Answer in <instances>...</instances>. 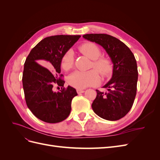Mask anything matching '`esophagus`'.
Wrapping results in <instances>:
<instances>
[{"label":"esophagus","mask_w":160,"mask_h":160,"mask_svg":"<svg viewBox=\"0 0 160 160\" xmlns=\"http://www.w3.org/2000/svg\"><path fill=\"white\" fill-rule=\"evenodd\" d=\"M77 93H78V94H81V93H84L85 91L82 90V89H77Z\"/></svg>","instance_id":"1"}]
</instances>
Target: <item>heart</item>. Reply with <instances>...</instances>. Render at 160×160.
I'll use <instances>...</instances> for the list:
<instances>
[{"label":"heart","mask_w":160,"mask_h":160,"mask_svg":"<svg viewBox=\"0 0 160 160\" xmlns=\"http://www.w3.org/2000/svg\"><path fill=\"white\" fill-rule=\"evenodd\" d=\"M80 51L83 55L93 60V67L101 75L108 76L111 71L110 61L105 57H99L101 50L96 44L91 42H87L79 47ZM74 64V54L72 50H68L62 55L61 67L65 71L71 69ZM68 83L77 89H84L87 87L96 85L100 82V77L95 70L88 71H75L67 79Z\"/></svg>","instance_id":"heart-1"}]
</instances>
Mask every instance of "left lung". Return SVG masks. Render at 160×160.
<instances>
[{"mask_svg":"<svg viewBox=\"0 0 160 160\" xmlns=\"http://www.w3.org/2000/svg\"><path fill=\"white\" fill-rule=\"evenodd\" d=\"M83 37L102 47L113 65L111 79L103 87L107 91L96 90L92 109L104 119H120L132 108L136 95L138 71L134 55L123 42L107 34H86Z\"/></svg>","mask_w":160,"mask_h":160,"instance_id":"obj_1","label":"left lung"}]
</instances>
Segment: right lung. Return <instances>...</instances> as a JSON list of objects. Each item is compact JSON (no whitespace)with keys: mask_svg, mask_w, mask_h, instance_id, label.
Masks as SVG:
<instances>
[{"mask_svg":"<svg viewBox=\"0 0 160 160\" xmlns=\"http://www.w3.org/2000/svg\"><path fill=\"white\" fill-rule=\"evenodd\" d=\"M80 37H46L33 48L26 59L22 79L26 103L32 114L43 122L59 123L70 114L72 99L77 95L75 89L69 85L67 89L61 88V91L55 92L52 88L64 86L62 75L59 77L62 57Z\"/></svg>","mask_w":160,"mask_h":160,"instance_id":"right-lung-1","label":"right lung"}]
</instances>
